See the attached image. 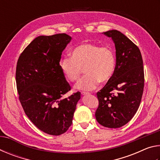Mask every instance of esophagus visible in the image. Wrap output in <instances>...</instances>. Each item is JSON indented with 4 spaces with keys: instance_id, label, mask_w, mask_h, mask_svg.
<instances>
[{
    "instance_id": "obj_1",
    "label": "esophagus",
    "mask_w": 160,
    "mask_h": 160,
    "mask_svg": "<svg viewBox=\"0 0 160 160\" xmlns=\"http://www.w3.org/2000/svg\"><path fill=\"white\" fill-rule=\"evenodd\" d=\"M89 93L88 92H81V94H82V95H87V94H88Z\"/></svg>"
}]
</instances>
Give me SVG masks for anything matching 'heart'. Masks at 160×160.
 <instances>
[{"label": "heart", "mask_w": 160, "mask_h": 160, "mask_svg": "<svg viewBox=\"0 0 160 160\" xmlns=\"http://www.w3.org/2000/svg\"><path fill=\"white\" fill-rule=\"evenodd\" d=\"M59 66L70 82L77 80L84 69L86 75L78 81L75 89L91 91L97 88L99 82L107 83L112 79L116 70V55L110 47L84 43L72 48L70 57L62 58Z\"/></svg>", "instance_id": "heart-1"}]
</instances>
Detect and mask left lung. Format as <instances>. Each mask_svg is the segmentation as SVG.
I'll return each mask as SVG.
<instances>
[{
	"mask_svg": "<svg viewBox=\"0 0 160 160\" xmlns=\"http://www.w3.org/2000/svg\"><path fill=\"white\" fill-rule=\"evenodd\" d=\"M111 37L116 48L114 75L97 93L99 107L95 117L99 124L117 128L130 121L137 112L144 88V69L138 47L116 29L103 32Z\"/></svg>",
	"mask_w": 160,
	"mask_h": 160,
	"instance_id": "obj_1",
	"label": "left lung"
}]
</instances>
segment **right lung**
<instances>
[{
  "instance_id": "right-lung-1",
  "label": "right lung",
  "mask_w": 160,
  "mask_h": 160,
  "mask_svg": "<svg viewBox=\"0 0 160 160\" xmlns=\"http://www.w3.org/2000/svg\"><path fill=\"white\" fill-rule=\"evenodd\" d=\"M71 39L66 34L36 37L21 53L16 68L19 99L26 115L39 130L52 135L68 131L80 99V92L62 98L70 87L59 62Z\"/></svg>"
}]
</instances>
